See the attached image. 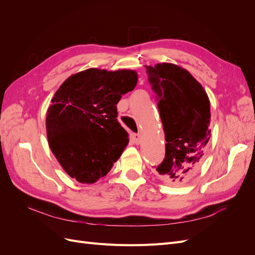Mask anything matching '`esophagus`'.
<instances>
[{
    "mask_svg": "<svg viewBox=\"0 0 255 255\" xmlns=\"http://www.w3.org/2000/svg\"><path fill=\"white\" fill-rule=\"evenodd\" d=\"M133 139L136 143H140L141 141V135L140 134H134L133 135Z\"/></svg>",
    "mask_w": 255,
    "mask_h": 255,
    "instance_id": "34e87169",
    "label": "esophagus"
}]
</instances>
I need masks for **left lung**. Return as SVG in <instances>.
Masks as SVG:
<instances>
[{
	"label": "left lung",
	"mask_w": 255,
	"mask_h": 255,
	"mask_svg": "<svg viewBox=\"0 0 255 255\" xmlns=\"http://www.w3.org/2000/svg\"><path fill=\"white\" fill-rule=\"evenodd\" d=\"M146 73L167 141L165 158L156 171L169 182L183 183L201 165L210 140V100L201 84L179 66H148Z\"/></svg>",
	"instance_id": "left-lung-1"
}]
</instances>
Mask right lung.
<instances>
[{"label":"right lung","instance_id":"1","mask_svg":"<svg viewBox=\"0 0 255 255\" xmlns=\"http://www.w3.org/2000/svg\"><path fill=\"white\" fill-rule=\"evenodd\" d=\"M137 80L133 70L91 68L71 75L55 92L45 120L48 141L76 181L90 184L105 176L128 143L117 104Z\"/></svg>","mask_w":255,"mask_h":255}]
</instances>
